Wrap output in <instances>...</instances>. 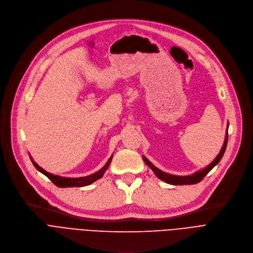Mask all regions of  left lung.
Returning a JSON list of instances; mask_svg holds the SVG:
<instances>
[{
  "label": "left lung",
  "mask_w": 253,
  "mask_h": 253,
  "mask_svg": "<svg viewBox=\"0 0 253 253\" xmlns=\"http://www.w3.org/2000/svg\"><path fill=\"white\" fill-rule=\"evenodd\" d=\"M227 131H226V136H225V140H224V143H223V146L219 152V154L216 156V159L208 166L206 167L205 169H203L195 174H192L190 176H176V175H171V174H168V173H165L163 171H161L160 169H158V168L154 167L146 158L145 156H143V160L144 162H145L147 164L148 167H150V169L154 172V174L158 176L161 180H163V181L169 183V184H173V185H186V184H196L198 182H200L201 180H203V178L205 177L213 168L217 165L221 158L222 155L225 151V148H226V144H227Z\"/></svg>",
  "instance_id": "obj_1"
}]
</instances>
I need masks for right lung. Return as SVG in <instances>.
<instances>
[{"label":"right lung","instance_id":"1","mask_svg":"<svg viewBox=\"0 0 253 253\" xmlns=\"http://www.w3.org/2000/svg\"><path fill=\"white\" fill-rule=\"evenodd\" d=\"M112 160V156L109 159V161L107 162V164L102 168L100 171H98L97 173H94L92 175L86 176V177H80V178H66V177H61V176H56V175H52L50 173L46 172L45 170H43L41 167H39L37 164H36L33 160V165L35 166L36 169L38 171H40L41 173H43L46 177H48V179L51 180V181L58 187H81V186H86L89 185L90 183L94 182L95 180H98L100 178L103 177L105 171L108 169L110 163Z\"/></svg>","mask_w":253,"mask_h":253}]
</instances>
